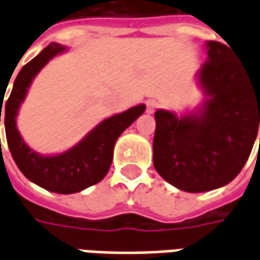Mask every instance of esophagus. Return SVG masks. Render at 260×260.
<instances>
[{"mask_svg": "<svg viewBox=\"0 0 260 260\" xmlns=\"http://www.w3.org/2000/svg\"><path fill=\"white\" fill-rule=\"evenodd\" d=\"M158 108V102L156 100H147L146 102V113L153 114Z\"/></svg>", "mask_w": 260, "mask_h": 260, "instance_id": "esophagus-1", "label": "esophagus"}]
</instances>
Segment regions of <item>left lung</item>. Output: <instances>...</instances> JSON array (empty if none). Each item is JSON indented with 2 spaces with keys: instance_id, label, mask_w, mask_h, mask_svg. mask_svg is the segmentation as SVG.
<instances>
[{
  "instance_id": "obj_1",
  "label": "left lung",
  "mask_w": 260,
  "mask_h": 260,
  "mask_svg": "<svg viewBox=\"0 0 260 260\" xmlns=\"http://www.w3.org/2000/svg\"><path fill=\"white\" fill-rule=\"evenodd\" d=\"M206 48V62L198 72L206 96L202 107L181 117L154 113V169L192 193L227 185L240 174L260 122V79L253 80L223 43L207 42Z\"/></svg>"
}]
</instances>
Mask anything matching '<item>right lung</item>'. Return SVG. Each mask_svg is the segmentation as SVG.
<instances>
[{
    "label": "right lung",
    "instance_id": "add662e5",
    "mask_svg": "<svg viewBox=\"0 0 260 260\" xmlns=\"http://www.w3.org/2000/svg\"><path fill=\"white\" fill-rule=\"evenodd\" d=\"M64 51H67L65 46L51 43L20 69L5 103V134L9 152L27 180L55 193H75L94 185L106 177L113 161L115 142L143 114L146 106L139 104L104 119L79 143L61 154L42 156L31 150L16 128V115L33 78L50 59ZM1 103H4L3 99ZM1 111L3 104L0 107V122Z\"/></svg>",
    "mask_w": 260,
    "mask_h": 260
}]
</instances>
